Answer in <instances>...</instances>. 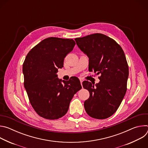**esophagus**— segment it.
<instances>
[{
    "mask_svg": "<svg viewBox=\"0 0 148 148\" xmlns=\"http://www.w3.org/2000/svg\"><path fill=\"white\" fill-rule=\"evenodd\" d=\"M79 80H80V82H81V86H82V81H83V80H82V79H80Z\"/></svg>",
    "mask_w": 148,
    "mask_h": 148,
    "instance_id": "obj_1",
    "label": "esophagus"
}]
</instances>
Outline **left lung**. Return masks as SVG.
I'll list each match as a JSON object with an SVG mask.
<instances>
[{"instance_id": "left-lung-1", "label": "left lung", "mask_w": 148, "mask_h": 148, "mask_svg": "<svg viewBox=\"0 0 148 148\" xmlns=\"http://www.w3.org/2000/svg\"><path fill=\"white\" fill-rule=\"evenodd\" d=\"M75 40L89 58V71L101 74L95 85L88 81L82 82L90 92L84 103L85 110L92 118L106 119L116 111L126 92L129 69L124 52L114 40L101 33Z\"/></svg>"}]
</instances>
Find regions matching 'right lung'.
Instances as JSON below:
<instances>
[{
	"mask_svg": "<svg viewBox=\"0 0 148 148\" xmlns=\"http://www.w3.org/2000/svg\"><path fill=\"white\" fill-rule=\"evenodd\" d=\"M75 45L73 39L49 37L26 56L23 65L25 88L33 109L44 118L57 119L64 116L74 94L82 88L78 78L66 81L57 74Z\"/></svg>",
	"mask_w": 148,
	"mask_h": 148,
	"instance_id": "1",
	"label": "right lung"
}]
</instances>
